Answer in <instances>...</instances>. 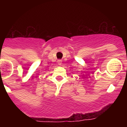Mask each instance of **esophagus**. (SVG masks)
<instances>
[{"mask_svg": "<svg viewBox=\"0 0 127 127\" xmlns=\"http://www.w3.org/2000/svg\"><path fill=\"white\" fill-rule=\"evenodd\" d=\"M58 65H61V64H62V60H58Z\"/></svg>", "mask_w": 127, "mask_h": 127, "instance_id": "obj_1", "label": "esophagus"}]
</instances>
